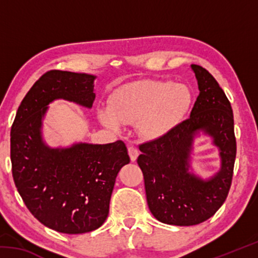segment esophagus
<instances>
[{
  "label": "esophagus",
  "instance_id": "34e87169",
  "mask_svg": "<svg viewBox=\"0 0 258 258\" xmlns=\"http://www.w3.org/2000/svg\"><path fill=\"white\" fill-rule=\"evenodd\" d=\"M128 155H130L131 160L135 161V160H137V158H138V156H139V150L135 147L130 146L128 147Z\"/></svg>",
  "mask_w": 258,
  "mask_h": 258
}]
</instances>
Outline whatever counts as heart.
Segmentation results:
<instances>
[{"mask_svg": "<svg viewBox=\"0 0 258 258\" xmlns=\"http://www.w3.org/2000/svg\"><path fill=\"white\" fill-rule=\"evenodd\" d=\"M187 87L171 82L146 81L120 86L111 94L109 106L99 108L100 120L110 128L134 123L146 139L167 134L184 118L190 108Z\"/></svg>", "mask_w": 258, "mask_h": 258, "instance_id": "b5f03b06", "label": "heart"}]
</instances>
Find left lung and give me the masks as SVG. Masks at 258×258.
<instances>
[{
    "label": "left lung",
    "mask_w": 258,
    "mask_h": 258,
    "mask_svg": "<svg viewBox=\"0 0 258 258\" xmlns=\"http://www.w3.org/2000/svg\"><path fill=\"white\" fill-rule=\"evenodd\" d=\"M199 95L190 117L167 134L140 146L138 164L145 177L147 203L161 223L190 226L212 217L228 197L237 154L233 112L224 91L211 74L191 64ZM212 137L220 169L208 179L189 172L194 139Z\"/></svg>",
    "instance_id": "left-lung-1"
}]
</instances>
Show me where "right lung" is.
Instances as JSON below:
<instances>
[{
	"mask_svg": "<svg viewBox=\"0 0 258 258\" xmlns=\"http://www.w3.org/2000/svg\"><path fill=\"white\" fill-rule=\"evenodd\" d=\"M95 78L85 73L47 72L26 94L11 127L17 190L34 217L61 233L91 232L104 223L117 174L130 163L120 140L66 148H51L43 140L47 106L62 99L92 108Z\"/></svg>",
	"mask_w": 258,
	"mask_h": 258,
	"instance_id": "obj_1",
	"label": "right lung"
}]
</instances>
